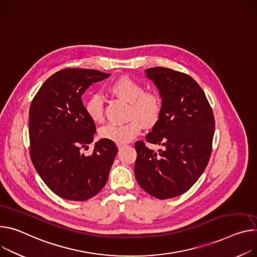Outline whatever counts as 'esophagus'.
<instances>
[{
  "label": "esophagus",
  "mask_w": 257,
  "mask_h": 257,
  "mask_svg": "<svg viewBox=\"0 0 257 257\" xmlns=\"http://www.w3.org/2000/svg\"><path fill=\"white\" fill-rule=\"evenodd\" d=\"M125 147H127V144H118L119 149H122V148H125Z\"/></svg>",
  "instance_id": "esophagus-1"
}]
</instances>
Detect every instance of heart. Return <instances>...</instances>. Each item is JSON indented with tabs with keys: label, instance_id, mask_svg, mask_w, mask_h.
Listing matches in <instances>:
<instances>
[{
	"label": "heart",
	"instance_id": "obj_1",
	"mask_svg": "<svg viewBox=\"0 0 257 257\" xmlns=\"http://www.w3.org/2000/svg\"><path fill=\"white\" fill-rule=\"evenodd\" d=\"M108 90L116 97L129 102L128 115L125 123H107L99 129V135L116 144L128 143L141 131V121L146 126L154 125L162 110V100L156 91L145 90L144 86L129 78L121 77L114 80ZM89 118L95 123L102 122L104 116V99L99 93L92 94L85 102Z\"/></svg>",
	"mask_w": 257,
	"mask_h": 257
}]
</instances>
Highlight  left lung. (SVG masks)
Returning <instances> with one entry per match:
<instances>
[{
	"instance_id": "obj_1",
	"label": "left lung",
	"mask_w": 257,
	"mask_h": 257,
	"mask_svg": "<svg viewBox=\"0 0 257 257\" xmlns=\"http://www.w3.org/2000/svg\"><path fill=\"white\" fill-rule=\"evenodd\" d=\"M162 98L159 120L146 138L162 146L155 152L135 143L138 184L157 199L189 191L204 172L212 152L215 121L204 91L189 75L166 67L146 69Z\"/></svg>"
}]
</instances>
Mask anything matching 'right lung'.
Instances as JSON below:
<instances>
[{
	"label": "right lung",
	"instance_id": "right-lung-1",
	"mask_svg": "<svg viewBox=\"0 0 257 257\" xmlns=\"http://www.w3.org/2000/svg\"><path fill=\"white\" fill-rule=\"evenodd\" d=\"M110 74L96 69L64 68L45 81L30 107V155L48 188L62 199L86 201L106 183L118 148L108 139L93 142L96 127L82 95Z\"/></svg>",
	"mask_w": 257,
	"mask_h": 257
}]
</instances>
